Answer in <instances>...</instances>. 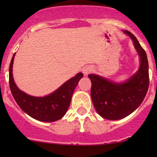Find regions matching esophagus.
I'll use <instances>...</instances> for the list:
<instances>
[{
    "label": "esophagus",
    "mask_w": 157,
    "mask_h": 157,
    "mask_svg": "<svg viewBox=\"0 0 157 157\" xmlns=\"http://www.w3.org/2000/svg\"><path fill=\"white\" fill-rule=\"evenodd\" d=\"M92 71H93L92 67H85L82 69V72L84 75H88Z\"/></svg>",
    "instance_id": "34e87169"
}]
</instances>
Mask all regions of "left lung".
<instances>
[{
	"label": "left lung",
	"instance_id": "1",
	"mask_svg": "<svg viewBox=\"0 0 157 157\" xmlns=\"http://www.w3.org/2000/svg\"><path fill=\"white\" fill-rule=\"evenodd\" d=\"M123 33L132 39L140 56V67L136 74L123 83H116L98 75H89L90 78L93 104L101 117L117 120L129 116L140 106L149 85V63L146 53L135 36L128 30Z\"/></svg>",
	"mask_w": 157,
	"mask_h": 157
}]
</instances>
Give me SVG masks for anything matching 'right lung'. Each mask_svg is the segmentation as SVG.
Wrapping results in <instances>:
<instances>
[{"label":"right lung","mask_w":157,"mask_h":157,"mask_svg":"<svg viewBox=\"0 0 157 157\" xmlns=\"http://www.w3.org/2000/svg\"><path fill=\"white\" fill-rule=\"evenodd\" d=\"M14 56L9 66V86L17 105L23 112L38 121L54 122L61 119L68 109L72 94L82 78V73H78L49 95L43 98L33 97L20 90L14 82L12 76Z\"/></svg>","instance_id":"1"}]
</instances>
